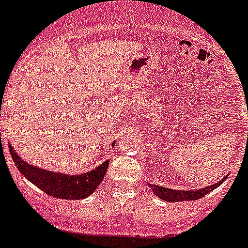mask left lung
I'll return each mask as SVG.
<instances>
[{
    "label": "left lung",
    "mask_w": 248,
    "mask_h": 248,
    "mask_svg": "<svg viewBox=\"0 0 248 248\" xmlns=\"http://www.w3.org/2000/svg\"><path fill=\"white\" fill-rule=\"evenodd\" d=\"M226 176L221 179L220 181L217 184H213L210 186L204 187V188L196 189V191H179V189L172 188H165V187L158 186V185H149L150 188L153 189L154 194L158 196L160 200L166 201V202H182V201H196L200 198L204 197L205 194L209 193L214 188L220 186L224 181H225Z\"/></svg>",
    "instance_id": "1"
}]
</instances>
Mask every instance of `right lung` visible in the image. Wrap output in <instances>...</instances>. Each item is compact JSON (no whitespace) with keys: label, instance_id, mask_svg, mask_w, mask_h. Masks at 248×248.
Wrapping results in <instances>:
<instances>
[{"label":"right lung","instance_id":"obj_1","mask_svg":"<svg viewBox=\"0 0 248 248\" xmlns=\"http://www.w3.org/2000/svg\"><path fill=\"white\" fill-rule=\"evenodd\" d=\"M113 144L115 143H112ZM8 147L16 166L25 179L38 186L48 196L62 198V200H82L93 194V192L98 188L105 177L108 166V160H106L98 168L93 169L88 172L80 175H67L56 171L39 169L31 164L25 163L15 152V148L11 145V143Z\"/></svg>","mask_w":248,"mask_h":248}]
</instances>
